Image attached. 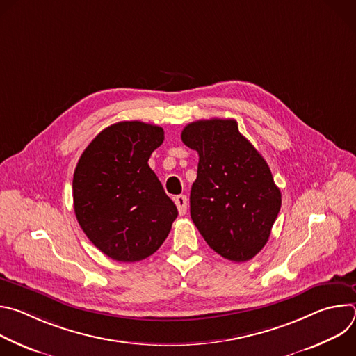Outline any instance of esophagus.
Masks as SVG:
<instances>
[{"instance_id": "esophagus-1", "label": "esophagus", "mask_w": 356, "mask_h": 356, "mask_svg": "<svg viewBox=\"0 0 356 356\" xmlns=\"http://www.w3.org/2000/svg\"><path fill=\"white\" fill-rule=\"evenodd\" d=\"M175 202L177 206V210H179V214L180 216H184L186 211H187V197L184 194H180L175 198Z\"/></svg>"}]
</instances>
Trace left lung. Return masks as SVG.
I'll list each match as a JSON object with an SVG mask.
<instances>
[{
	"mask_svg": "<svg viewBox=\"0 0 356 356\" xmlns=\"http://www.w3.org/2000/svg\"><path fill=\"white\" fill-rule=\"evenodd\" d=\"M181 140L198 154L190 193L194 225L222 258L252 259L266 245L282 206L266 161L235 120L191 122L181 131Z\"/></svg>",
	"mask_w": 356,
	"mask_h": 356,
	"instance_id": "left-lung-1",
	"label": "left lung"
}]
</instances>
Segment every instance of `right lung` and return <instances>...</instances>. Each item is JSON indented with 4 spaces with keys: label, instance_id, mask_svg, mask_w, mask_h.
Listing matches in <instances>:
<instances>
[{
    "label": "right lung",
    "instance_id": "obj_1",
    "mask_svg": "<svg viewBox=\"0 0 356 356\" xmlns=\"http://www.w3.org/2000/svg\"><path fill=\"white\" fill-rule=\"evenodd\" d=\"M165 132L122 121L84 149L73 176L76 218L87 238L114 261L138 262L155 253L177 217L175 202L147 165Z\"/></svg>",
    "mask_w": 356,
    "mask_h": 356
}]
</instances>
